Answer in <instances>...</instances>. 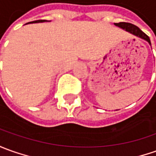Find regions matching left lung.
Returning a JSON list of instances; mask_svg holds the SVG:
<instances>
[{"mask_svg": "<svg viewBox=\"0 0 156 156\" xmlns=\"http://www.w3.org/2000/svg\"><path fill=\"white\" fill-rule=\"evenodd\" d=\"M114 25H116V26L120 27V28H122V29L126 30V31H128V32H130V33L131 34H133V35H135V36L144 39V40H146L147 42H149V44H151L150 39H149V37H148L144 32H143V31H142L137 26H136V25H132L131 23H126V22L114 23Z\"/></svg>", "mask_w": 156, "mask_h": 156, "instance_id": "1", "label": "left lung"}]
</instances>
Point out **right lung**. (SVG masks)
Masks as SVG:
<instances>
[{"instance_id": "right-lung-1", "label": "right lung", "mask_w": 156, "mask_h": 156, "mask_svg": "<svg viewBox=\"0 0 156 156\" xmlns=\"http://www.w3.org/2000/svg\"><path fill=\"white\" fill-rule=\"evenodd\" d=\"M45 21H48V20H35V21H32V22H30V23H41V22H45Z\"/></svg>"}]
</instances>
